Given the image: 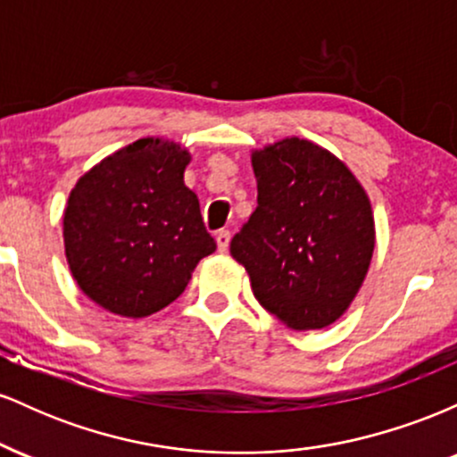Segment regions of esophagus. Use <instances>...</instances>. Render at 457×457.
<instances>
[{
  "mask_svg": "<svg viewBox=\"0 0 457 457\" xmlns=\"http://www.w3.org/2000/svg\"><path fill=\"white\" fill-rule=\"evenodd\" d=\"M214 238H217V246L221 253H225L229 246V238H232V234H229V229H219L217 234H214Z\"/></svg>",
  "mask_w": 457,
  "mask_h": 457,
  "instance_id": "obj_1",
  "label": "esophagus"
}]
</instances>
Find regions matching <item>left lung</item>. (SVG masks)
I'll return each mask as SVG.
<instances>
[{
  "mask_svg": "<svg viewBox=\"0 0 457 457\" xmlns=\"http://www.w3.org/2000/svg\"><path fill=\"white\" fill-rule=\"evenodd\" d=\"M258 208L229 243L260 305L295 330L333 324L363 283L374 217L363 187L337 156L307 139L251 156Z\"/></svg>",
  "mask_w": 457,
  "mask_h": 457,
  "instance_id": "left-lung-1",
  "label": "left lung"
}]
</instances>
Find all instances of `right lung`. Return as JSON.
Returning <instances> with one entry per match:
<instances>
[{
    "label": "right lung",
    "instance_id": "1",
    "mask_svg": "<svg viewBox=\"0 0 457 457\" xmlns=\"http://www.w3.org/2000/svg\"><path fill=\"white\" fill-rule=\"evenodd\" d=\"M188 161L174 141L148 137L79 178L64 212L66 260L96 305L127 318L161 312L217 249L185 185Z\"/></svg>",
    "mask_w": 457,
    "mask_h": 457
}]
</instances>
